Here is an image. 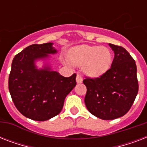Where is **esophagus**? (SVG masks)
Here are the masks:
<instances>
[{"label":"esophagus","instance_id":"1","mask_svg":"<svg viewBox=\"0 0 147 147\" xmlns=\"http://www.w3.org/2000/svg\"><path fill=\"white\" fill-rule=\"evenodd\" d=\"M82 76H81L80 74H78L77 75V76H76V82H77V83H82Z\"/></svg>","mask_w":147,"mask_h":147}]
</instances>
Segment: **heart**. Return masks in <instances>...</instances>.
Listing matches in <instances>:
<instances>
[{"instance_id": "1", "label": "heart", "mask_w": 147, "mask_h": 147, "mask_svg": "<svg viewBox=\"0 0 147 147\" xmlns=\"http://www.w3.org/2000/svg\"><path fill=\"white\" fill-rule=\"evenodd\" d=\"M69 59L71 64L84 66V71L88 76L99 77L110 69L113 55L107 47L80 46L69 52Z\"/></svg>"}]
</instances>
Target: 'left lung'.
<instances>
[{
  "mask_svg": "<svg viewBox=\"0 0 147 147\" xmlns=\"http://www.w3.org/2000/svg\"><path fill=\"white\" fill-rule=\"evenodd\" d=\"M114 57L111 67L98 78H87L85 103L92 114L102 120L125 115L138 93L137 65L123 47L111 44Z\"/></svg>",
  "mask_w": 147,
  "mask_h": 147,
  "instance_id": "1",
  "label": "left lung"
}]
</instances>
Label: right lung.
<instances>
[{
	"mask_svg": "<svg viewBox=\"0 0 147 147\" xmlns=\"http://www.w3.org/2000/svg\"><path fill=\"white\" fill-rule=\"evenodd\" d=\"M53 43L33 44L15 55L8 86L17 109L33 121H44L62 111L65 97L76 85V74L64 77L50 67L38 69L36 60L55 54Z\"/></svg>",
	"mask_w": 147,
	"mask_h": 147,
	"instance_id": "add662e5",
	"label": "right lung"
}]
</instances>
